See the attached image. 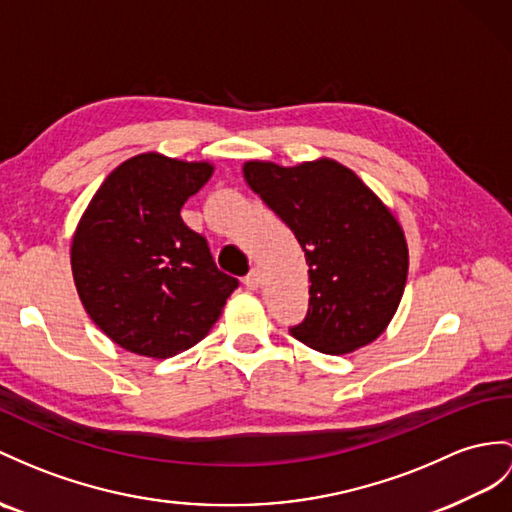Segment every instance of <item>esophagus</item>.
Returning a JSON list of instances; mask_svg holds the SVG:
<instances>
[{
	"label": "esophagus",
	"mask_w": 512,
	"mask_h": 512,
	"mask_svg": "<svg viewBox=\"0 0 512 512\" xmlns=\"http://www.w3.org/2000/svg\"><path fill=\"white\" fill-rule=\"evenodd\" d=\"M243 284L247 286L249 291H256V289H258V284H260V273H258L256 269H252V271H249L247 276L243 278Z\"/></svg>",
	"instance_id": "esophagus-1"
}]
</instances>
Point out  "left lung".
<instances>
[{
	"label": "left lung",
	"mask_w": 512,
	"mask_h": 512,
	"mask_svg": "<svg viewBox=\"0 0 512 512\" xmlns=\"http://www.w3.org/2000/svg\"><path fill=\"white\" fill-rule=\"evenodd\" d=\"M243 178L304 249L310 299L295 339L336 356L376 341L408 276L406 236L389 206L332 158L295 167L247 160Z\"/></svg>",
	"instance_id": "1"
}]
</instances>
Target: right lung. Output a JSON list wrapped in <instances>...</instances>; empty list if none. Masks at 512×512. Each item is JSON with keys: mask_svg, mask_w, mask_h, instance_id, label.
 I'll return each instance as SVG.
<instances>
[{"mask_svg": "<svg viewBox=\"0 0 512 512\" xmlns=\"http://www.w3.org/2000/svg\"><path fill=\"white\" fill-rule=\"evenodd\" d=\"M213 171L206 160L139 154L110 173L82 213L73 282L95 326L123 350L147 358L189 350L239 286L180 217Z\"/></svg>", "mask_w": 512, "mask_h": 512, "instance_id": "add662e5", "label": "right lung"}]
</instances>
